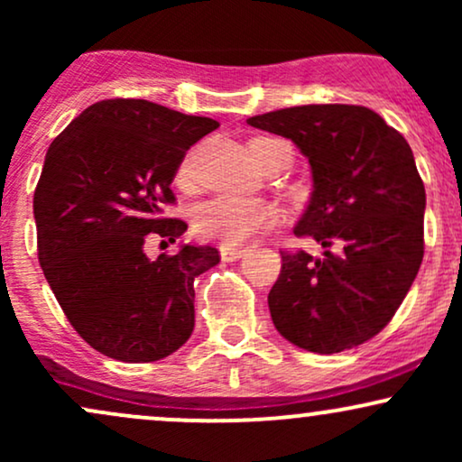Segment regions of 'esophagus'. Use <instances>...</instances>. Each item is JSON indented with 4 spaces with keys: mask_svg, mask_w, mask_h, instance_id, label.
I'll return each instance as SVG.
<instances>
[{
    "mask_svg": "<svg viewBox=\"0 0 462 462\" xmlns=\"http://www.w3.org/2000/svg\"><path fill=\"white\" fill-rule=\"evenodd\" d=\"M219 254H221V261H224V263H232V261H238V258L245 256V249H243V247H227V245H221V247H219Z\"/></svg>",
    "mask_w": 462,
    "mask_h": 462,
    "instance_id": "34e87169",
    "label": "esophagus"
}]
</instances>
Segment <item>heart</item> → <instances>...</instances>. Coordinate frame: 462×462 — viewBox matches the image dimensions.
Wrapping results in <instances>:
<instances>
[{"mask_svg": "<svg viewBox=\"0 0 462 462\" xmlns=\"http://www.w3.org/2000/svg\"><path fill=\"white\" fill-rule=\"evenodd\" d=\"M190 158H187L178 169V182L189 187ZM278 219L273 206L263 199L252 198H215L201 204L195 213L193 230L204 241H215L221 245H241L258 232L272 227Z\"/></svg>", "mask_w": 462, "mask_h": 462, "instance_id": "1", "label": "heart"}]
</instances>
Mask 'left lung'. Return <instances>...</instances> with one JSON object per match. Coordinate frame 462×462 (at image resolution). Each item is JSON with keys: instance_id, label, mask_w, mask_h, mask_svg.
<instances>
[{"instance_id": "8db88e82", "label": "left lung", "mask_w": 462, "mask_h": 462, "mask_svg": "<svg viewBox=\"0 0 462 462\" xmlns=\"http://www.w3.org/2000/svg\"><path fill=\"white\" fill-rule=\"evenodd\" d=\"M309 158L312 193L295 226L323 258L280 252L269 312L286 341L337 354L393 319L423 258L426 189L411 145L374 110L310 104L249 116Z\"/></svg>"}]
</instances>
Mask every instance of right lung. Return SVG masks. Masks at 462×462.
<instances>
[{"label": "right lung", "instance_id": "add662e5", "mask_svg": "<svg viewBox=\"0 0 462 462\" xmlns=\"http://www.w3.org/2000/svg\"><path fill=\"white\" fill-rule=\"evenodd\" d=\"M219 128L147 99H104L82 110L45 156L34 190L39 263L58 304L93 349L152 363L189 341L210 245L150 258L145 243H176L182 219L162 217L184 153Z\"/></svg>", "mask_w": 462, "mask_h": 462}]
</instances>
